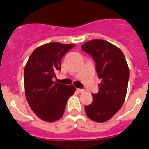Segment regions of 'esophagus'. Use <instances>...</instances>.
<instances>
[{"label":"esophagus","instance_id":"esophagus-1","mask_svg":"<svg viewBox=\"0 0 149 149\" xmlns=\"http://www.w3.org/2000/svg\"><path fill=\"white\" fill-rule=\"evenodd\" d=\"M77 91L79 92V93H84L85 92V90L84 89H77Z\"/></svg>","mask_w":149,"mask_h":149}]
</instances>
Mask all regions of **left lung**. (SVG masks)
Here are the masks:
<instances>
[{
	"label": "left lung",
	"mask_w": 149,
	"mask_h": 149,
	"mask_svg": "<svg viewBox=\"0 0 149 149\" xmlns=\"http://www.w3.org/2000/svg\"><path fill=\"white\" fill-rule=\"evenodd\" d=\"M95 63L96 72L101 80L97 94H92L93 103L85 106L89 119L104 122L122 107L127 93L129 68L119 48L102 39H93L81 46Z\"/></svg>",
	"instance_id": "8db88e82"
}]
</instances>
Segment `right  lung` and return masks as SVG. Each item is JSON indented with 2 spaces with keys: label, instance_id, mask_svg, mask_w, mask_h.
Returning a JSON list of instances; mask_svg holds the SVG:
<instances>
[{
  "label": "right lung",
  "instance_id": "obj_1",
  "mask_svg": "<svg viewBox=\"0 0 149 149\" xmlns=\"http://www.w3.org/2000/svg\"><path fill=\"white\" fill-rule=\"evenodd\" d=\"M75 45L51 42L36 48L24 68V90L34 113L46 122H55L63 116L67 101L75 92L73 85L54 82L60 71L61 60Z\"/></svg>",
  "mask_w": 149,
  "mask_h": 149
}]
</instances>
